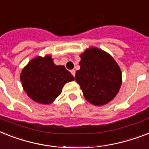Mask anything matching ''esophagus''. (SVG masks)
I'll use <instances>...</instances> for the list:
<instances>
[{
  "instance_id": "esophagus-1",
  "label": "esophagus",
  "mask_w": 149,
  "mask_h": 149,
  "mask_svg": "<svg viewBox=\"0 0 149 149\" xmlns=\"http://www.w3.org/2000/svg\"><path fill=\"white\" fill-rule=\"evenodd\" d=\"M71 73L72 74H73V76L74 77V76H75V70H71Z\"/></svg>"
}]
</instances>
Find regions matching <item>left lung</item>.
I'll use <instances>...</instances> for the list:
<instances>
[{"instance_id":"1","label":"left lung","mask_w":149,"mask_h":149,"mask_svg":"<svg viewBox=\"0 0 149 149\" xmlns=\"http://www.w3.org/2000/svg\"><path fill=\"white\" fill-rule=\"evenodd\" d=\"M80 57L75 81L84 98L97 106L109 103L122 85V71L117 62L108 53L95 47L86 49Z\"/></svg>"}]
</instances>
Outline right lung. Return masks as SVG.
I'll return each instance as SVG.
<instances>
[{
    "label": "right lung",
    "instance_id": "add662e5",
    "mask_svg": "<svg viewBox=\"0 0 149 149\" xmlns=\"http://www.w3.org/2000/svg\"><path fill=\"white\" fill-rule=\"evenodd\" d=\"M20 78L28 97L43 104H52L64 85L74 80L65 66L54 64L50 54L31 59L22 69Z\"/></svg>",
    "mask_w": 149,
    "mask_h": 149
}]
</instances>
